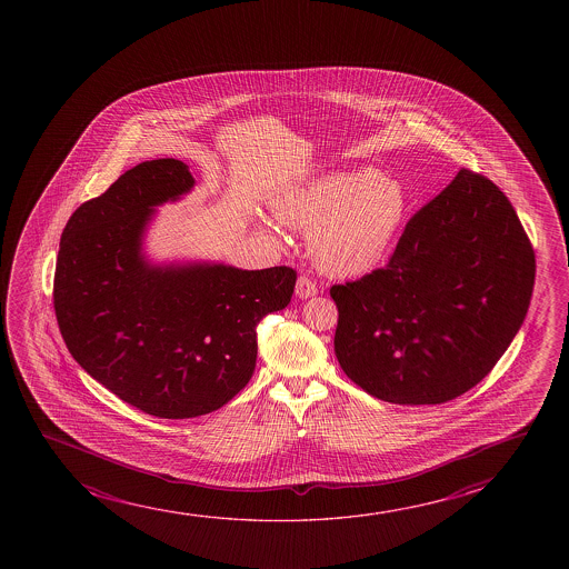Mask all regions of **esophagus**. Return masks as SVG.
<instances>
[{
    "instance_id": "obj_1",
    "label": "esophagus",
    "mask_w": 569,
    "mask_h": 569,
    "mask_svg": "<svg viewBox=\"0 0 569 569\" xmlns=\"http://www.w3.org/2000/svg\"><path fill=\"white\" fill-rule=\"evenodd\" d=\"M296 296L299 299H309V297L317 296V283L309 278V276H299L296 286Z\"/></svg>"
}]
</instances>
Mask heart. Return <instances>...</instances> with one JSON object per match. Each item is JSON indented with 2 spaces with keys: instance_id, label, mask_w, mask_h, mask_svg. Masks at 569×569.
Listing matches in <instances>:
<instances>
[{
  "instance_id": "1",
  "label": "heart",
  "mask_w": 569,
  "mask_h": 569,
  "mask_svg": "<svg viewBox=\"0 0 569 569\" xmlns=\"http://www.w3.org/2000/svg\"><path fill=\"white\" fill-rule=\"evenodd\" d=\"M288 226L309 229V252L322 272L353 278L381 264L406 213V196L373 169L332 172L280 198ZM266 233H276L268 221Z\"/></svg>"
}]
</instances>
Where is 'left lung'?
I'll use <instances>...</instances> for the list:
<instances>
[{
    "label": "left lung",
    "mask_w": 569,
    "mask_h": 569,
    "mask_svg": "<svg viewBox=\"0 0 569 569\" xmlns=\"http://www.w3.org/2000/svg\"><path fill=\"white\" fill-rule=\"evenodd\" d=\"M535 270L507 196L460 169L406 223L389 264L330 288L338 363L385 402H449L506 353L529 311Z\"/></svg>",
    "instance_id": "1"
}]
</instances>
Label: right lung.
<instances>
[{
    "label": "right lung",
    "mask_w": 569,
    "mask_h": 569,
    "mask_svg": "<svg viewBox=\"0 0 569 569\" xmlns=\"http://www.w3.org/2000/svg\"><path fill=\"white\" fill-rule=\"evenodd\" d=\"M194 187L188 164H136L81 203L56 260L54 311L73 359L141 412L187 420L213 412L247 387L257 327L288 307V266L149 264L141 242L156 206Z\"/></svg>",
    "instance_id": "add662e5"
}]
</instances>
